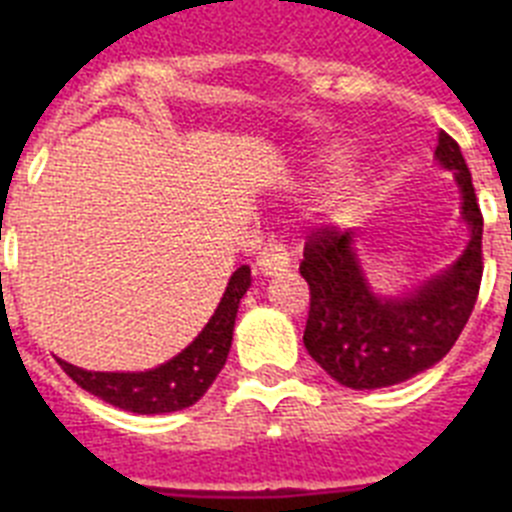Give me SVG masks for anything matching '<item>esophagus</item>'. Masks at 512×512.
<instances>
[{
	"mask_svg": "<svg viewBox=\"0 0 512 512\" xmlns=\"http://www.w3.org/2000/svg\"><path fill=\"white\" fill-rule=\"evenodd\" d=\"M289 266V253L284 248V243L269 241L261 248L259 259H256V269L264 274V277H277L282 271H287Z\"/></svg>",
	"mask_w": 512,
	"mask_h": 512,
	"instance_id": "esophagus-1",
	"label": "esophagus"
}]
</instances>
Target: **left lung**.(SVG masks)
I'll return each instance as SVG.
<instances>
[{
  "instance_id": "8db88e82",
  "label": "left lung",
  "mask_w": 512,
  "mask_h": 512,
  "mask_svg": "<svg viewBox=\"0 0 512 512\" xmlns=\"http://www.w3.org/2000/svg\"><path fill=\"white\" fill-rule=\"evenodd\" d=\"M436 161L454 171L469 243L449 269L400 297L374 295L354 248V230L320 228L307 238L300 274L310 284L307 354L351 390L400 384L449 354L482 282V212L472 174L451 135L438 133Z\"/></svg>"
}]
</instances>
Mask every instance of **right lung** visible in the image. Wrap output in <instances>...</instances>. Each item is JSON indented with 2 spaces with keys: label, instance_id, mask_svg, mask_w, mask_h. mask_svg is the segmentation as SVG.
<instances>
[{
  "label": "right lung",
  "instance_id": "1",
  "mask_svg": "<svg viewBox=\"0 0 512 512\" xmlns=\"http://www.w3.org/2000/svg\"><path fill=\"white\" fill-rule=\"evenodd\" d=\"M251 287V269L241 266L233 271L225 295L217 305L210 323L202 333L166 364L148 372H87L79 366L61 361V369L79 384L81 390L92 392L99 400L115 408L138 415H158L184 410L200 400L228 359L233 343L235 315L243 295Z\"/></svg>",
  "mask_w": 512,
  "mask_h": 512
}]
</instances>
